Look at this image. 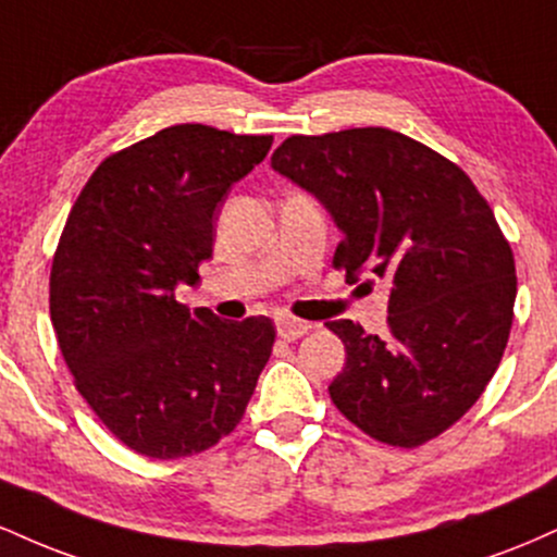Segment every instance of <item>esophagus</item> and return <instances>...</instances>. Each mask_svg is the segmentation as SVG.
I'll return each mask as SVG.
<instances>
[{"instance_id":"34e87169","label":"esophagus","mask_w":557,"mask_h":557,"mask_svg":"<svg viewBox=\"0 0 557 557\" xmlns=\"http://www.w3.org/2000/svg\"><path fill=\"white\" fill-rule=\"evenodd\" d=\"M309 330H311V324L304 322V319H296V317H280L277 319V335L283 337V341H298V337L306 335Z\"/></svg>"}]
</instances>
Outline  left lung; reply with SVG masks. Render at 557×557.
<instances>
[{"label":"left lung","mask_w":557,"mask_h":557,"mask_svg":"<svg viewBox=\"0 0 557 557\" xmlns=\"http://www.w3.org/2000/svg\"><path fill=\"white\" fill-rule=\"evenodd\" d=\"M272 170L330 212L335 267L389 285L385 337L327 322L345 345L332 403L380 443L437 437L484 393L513 322V251L490 203L458 164L387 127L290 136Z\"/></svg>","instance_id":"obj_1"}]
</instances>
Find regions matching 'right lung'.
Here are the masks:
<instances>
[{"label": "right lung", "instance_id": "right-lung-1", "mask_svg": "<svg viewBox=\"0 0 557 557\" xmlns=\"http://www.w3.org/2000/svg\"><path fill=\"white\" fill-rule=\"evenodd\" d=\"M272 146L209 125H172L107 157L70 209L49 311L75 387L140 456L172 461L243 419L274 345L272 319L227 322L183 306L212 259L227 190Z\"/></svg>", "mask_w": 557, "mask_h": 557}]
</instances>
